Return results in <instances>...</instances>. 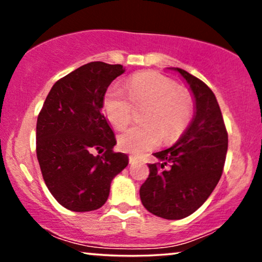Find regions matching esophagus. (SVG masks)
<instances>
[{"label": "esophagus", "instance_id": "34e87169", "mask_svg": "<svg viewBox=\"0 0 262 262\" xmlns=\"http://www.w3.org/2000/svg\"><path fill=\"white\" fill-rule=\"evenodd\" d=\"M139 161H140V159L137 158V156H134V155L129 156V162H130V164H137V162H139Z\"/></svg>", "mask_w": 262, "mask_h": 262}]
</instances>
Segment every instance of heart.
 Here are the masks:
<instances>
[{
	"instance_id": "b5f03b06",
	"label": "heart",
	"mask_w": 262,
	"mask_h": 262,
	"mask_svg": "<svg viewBox=\"0 0 262 262\" xmlns=\"http://www.w3.org/2000/svg\"><path fill=\"white\" fill-rule=\"evenodd\" d=\"M148 103L141 112L145 122L135 123L119 135L124 151L143 154L164 140L172 144L185 133L193 114V100L176 81L156 71L138 73L125 82V90L112 86L103 97V111L117 129L130 122L134 104Z\"/></svg>"
}]
</instances>
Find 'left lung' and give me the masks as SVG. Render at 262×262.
Returning <instances> with one entry per match:
<instances>
[{
    "label": "left lung",
    "instance_id": "8db88e82",
    "mask_svg": "<svg viewBox=\"0 0 262 262\" xmlns=\"http://www.w3.org/2000/svg\"><path fill=\"white\" fill-rule=\"evenodd\" d=\"M196 101L187 130L171 148L155 152L149 177L140 187L143 206L158 217L182 219L200 208L223 173L228 132L214 93L203 81L182 69Z\"/></svg>",
    "mask_w": 262,
    "mask_h": 262
}]
</instances>
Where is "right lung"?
Segmentation results:
<instances>
[{
    "label": "right lung",
    "instance_id": "add662e5",
    "mask_svg": "<svg viewBox=\"0 0 262 262\" xmlns=\"http://www.w3.org/2000/svg\"><path fill=\"white\" fill-rule=\"evenodd\" d=\"M123 73L119 64L80 66L54 83L39 112L41 175L53 197L69 210L101 208L114 176L128 165L127 155L113 151L116 137L102 113L108 86Z\"/></svg>",
    "mask_w": 262,
    "mask_h": 262
}]
</instances>
